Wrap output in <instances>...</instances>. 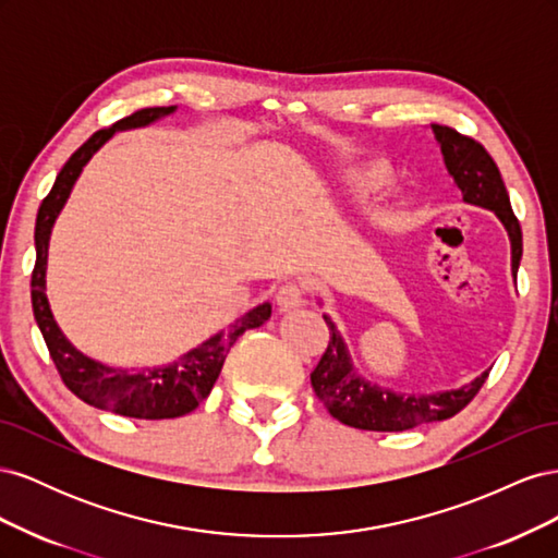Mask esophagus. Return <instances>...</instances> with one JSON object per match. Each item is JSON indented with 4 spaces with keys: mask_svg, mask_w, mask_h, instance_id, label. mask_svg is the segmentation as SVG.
I'll use <instances>...</instances> for the list:
<instances>
[{
    "mask_svg": "<svg viewBox=\"0 0 558 558\" xmlns=\"http://www.w3.org/2000/svg\"><path fill=\"white\" fill-rule=\"evenodd\" d=\"M305 293H307L305 283H298V281L283 283L281 289L277 291V295H275V302H277L279 312H291V310H298V307L302 305V302H305Z\"/></svg>",
    "mask_w": 558,
    "mask_h": 558,
    "instance_id": "34e87169",
    "label": "esophagus"
}]
</instances>
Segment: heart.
Segmentation results:
<instances>
[{
	"instance_id": "heart-1",
	"label": "heart",
	"mask_w": 558,
	"mask_h": 558,
	"mask_svg": "<svg viewBox=\"0 0 558 558\" xmlns=\"http://www.w3.org/2000/svg\"><path fill=\"white\" fill-rule=\"evenodd\" d=\"M349 183L353 193H356L361 199L377 197L388 183H391V170L384 162H369L359 167L356 172L349 177Z\"/></svg>"
}]
</instances>
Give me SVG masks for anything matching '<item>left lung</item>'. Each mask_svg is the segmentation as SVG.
Returning a JSON list of instances; mask_svg holds the SVG:
<instances>
[{
    "label": "left lung",
    "instance_id": "left-lung-1",
    "mask_svg": "<svg viewBox=\"0 0 558 558\" xmlns=\"http://www.w3.org/2000/svg\"><path fill=\"white\" fill-rule=\"evenodd\" d=\"M435 140L440 144L449 174L459 185L468 205L492 209L505 226L512 242V272L517 275L521 260V226L505 191L502 177L486 148L465 134L447 125H430ZM330 342L312 373V388L316 398L326 404L328 412L342 424L361 430L398 433L414 426L433 424L459 414L465 404L480 393L488 373L480 375L468 386L456 391H440L433 396H400L386 388L373 386L353 373L347 344L335 324L328 318Z\"/></svg>",
    "mask_w": 558,
    "mask_h": 558
}]
</instances>
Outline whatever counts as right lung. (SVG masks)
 Listing matches in <instances>:
<instances>
[{
    "mask_svg": "<svg viewBox=\"0 0 558 558\" xmlns=\"http://www.w3.org/2000/svg\"><path fill=\"white\" fill-rule=\"evenodd\" d=\"M172 111L174 107H148L121 118V121L113 123L111 128L97 130L93 137L64 162L53 189H50V193L41 202L35 226L37 263L35 269H32V310H35L37 326L44 335L50 359H53L64 386L70 388L76 398L93 404L97 410L148 421L177 418L193 412L197 404L211 393L218 375H221L228 351L238 342V337L244 330L263 326L269 314H272L269 302H263V305L251 310L246 316L234 320L226 332H218L205 344L183 353L177 363L146 369V373H130L125 367H107L88 356H83L81 351H76L66 342V337L60 332L53 314H50L46 298L48 240L56 218L64 207L66 197H70L81 170L116 130L142 128Z\"/></svg>",
    "mask_w": 558,
    "mask_h": 558,
    "instance_id": "add662e5",
    "label": "right lung"
}]
</instances>
